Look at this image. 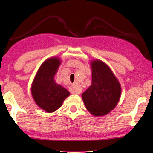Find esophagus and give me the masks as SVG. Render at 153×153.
I'll use <instances>...</instances> for the list:
<instances>
[{
  "instance_id": "34e87169",
  "label": "esophagus",
  "mask_w": 153,
  "mask_h": 153,
  "mask_svg": "<svg viewBox=\"0 0 153 153\" xmlns=\"http://www.w3.org/2000/svg\"><path fill=\"white\" fill-rule=\"evenodd\" d=\"M69 92H70L71 94H74V93H76V94H79L81 92V90H80L79 87L77 84H74L73 86H70L69 88Z\"/></svg>"
}]
</instances>
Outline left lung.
<instances>
[{
	"label": "left lung",
	"instance_id": "8db88e82",
	"mask_svg": "<svg viewBox=\"0 0 153 153\" xmlns=\"http://www.w3.org/2000/svg\"><path fill=\"white\" fill-rule=\"evenodd\" d=\"M92 84L82 94L87 110L99 117L112 111L120 100L121 85L110 67L99 59L90 63Z\"/></svg>",
	"mask_w": 153,
	"mask_h": 153
}]
</instances>
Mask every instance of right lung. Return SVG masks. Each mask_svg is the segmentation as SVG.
Returning <instances> with one entry per match:
<instances>
[{
	"instance_id": "obj_1",
	"label": "right lung",
	"mask_w": 153,
	"mask_h": 153,
	"mask_svg": "<svg viewBox=\"0 0 153 153\" xmlns=\"http://www.w3.org/2000/svg\"><path fill=\"white\" fill-rule=\"evenodd\" d=\"M61 63V59L56 56L44 61L31 86L36 104L47 113H53L60 108L63 100L70 94L68 90L55 81V76Z\"/></svg>"
}]
</instances>
